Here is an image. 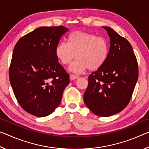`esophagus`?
Here are the masks:
<instances>
[{
    "mask_svg": "<svg viewBox=\"0 0 149 149\" xmlns=\"http://www.w3.org/2000/svg\"><path fill=\"white\" fill-rule=\"evenodd\" d=\"M79 77V76L78 75H74V74H71L70 75V79L71 80H74V79H77V78Z\"/></svg>",
    "mask_w": 149,
    "mask_h": 149,
    "instance_id": "1",
    "label": "esophagus"
}]
</instances>
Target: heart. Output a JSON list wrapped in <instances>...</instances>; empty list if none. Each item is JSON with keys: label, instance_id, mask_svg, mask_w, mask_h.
Here are the masks:
<instances>
[{"label": "heart", "instance_id": "obj_1", "mask_svg": "<svg viewBox=\"0 0 149 149\" xmlns=\"http://www.w3.org/2000/svg\"><path fill=\"white\" fill-rule=\"evenodd\" d=\"M108 43L104 37L89 33L75 31L70 33L67 42H60L55 49L56 56L62 65H70L72 72L81 73L89 68L95 70L104 64L108 54Z\"/></svg>", "mask_w": 149, "mask_h": 149}]
</instances>
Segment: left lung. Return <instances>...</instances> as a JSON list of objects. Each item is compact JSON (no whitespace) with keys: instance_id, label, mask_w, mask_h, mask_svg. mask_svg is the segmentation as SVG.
<instances>
[{"instance_id":"left-lung-1","label":"left lung","mask_w":149,"mask_h":149,"mask_svg":"<svg viewBox=\"0 0 149 149\" xmlns=\"http://www.w3.org/2000/svg\"><path fill=\"white\" fill-rule=\"evenodd\" d=\"M110 37L107 59L89 75L84 99L95 115L108 117L122 111L129 104L138 79V64L127 39L109 27L102 26Z\"/></svg>"}]
</instances>
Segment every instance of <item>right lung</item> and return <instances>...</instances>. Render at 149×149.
<instances>
[{
    "instance_id": "add662e5",
    "label": "right lung",
    "mask_w": 149,
    "mask_h": 149,
    "mask_svg": "<svg viewBox=\"0 0 149 149\" xmlns=\"http://www.w3.org/2000/svg\"><path fill=\"white\" fill-rule=\"evenodd\" d=\"M64 26L41 27L21 37L14 49L9 78L17 102L35 116H49L58 107L70 84L55 54Z\"/></svg>"
}]
</instances>
